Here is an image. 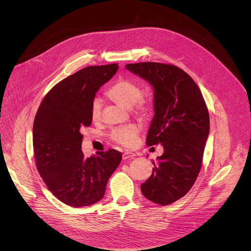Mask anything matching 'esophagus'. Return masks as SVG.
I'll use <instances>...</instances> for the list:
<instances>
[{
    "label": "esophagus",
    "mask_w": 251,
    "mask_h": 251,
    "mask_svg": "<svg viewBox=\"0 0 251 251\" xmlns=\"http://www.w3.org/2000/svg\"><path fill=\"white\" fill-rule=\"evenodd\" d=\"M134 157H135V154L131 153V152H124L123 155H122V159L123 160H131Z\"/></svg>",
    "instance_id": "esophagus-1"
}]
</instances>
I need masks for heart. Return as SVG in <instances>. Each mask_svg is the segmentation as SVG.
<instances>
[{
  "label": "heart",
  "mask_w": 251,
  "mask_h": 251,
  "mask_svg": "<svg viewBox=\"0 0 251 251\" xmlns=\"http://www.w3.org/2000/svg\"><path fill=\"white\" fill-rule=\"evenodd\" d=\"M108 95L116 103L132 108L135 105V112L141 116H146L150 112V105L141 98V88L131 80L119 79L108 90ZM102 101L99 97H95L90 105V115L92 120L98 121L101 117ZM140 134V128L134 124L121 126L115 128L111 133V138L114 142L118 143L125 148H133L137 145Z\"/></svg>",
  "instance_id": "1"
}]
</instances>
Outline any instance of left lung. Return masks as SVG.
<instances>
[{
	"label": "left lung",
	"instance_id": "obj_1",
	"mask_svg": "<svg viewBox=\"0 0 251 251\" xmlns=\"http://www.w3.org/2000/svg\"><path fill=\"white\" fill-rule=\"evenodd\" d=\"M125 67L154 89L155 114L146 143H160L164 153L153 161V173L141 192L149 201L167 205L183 198L197 180L209 133L208 111L199 86L181 68L159 62Z\"/></svg>",
	"mask_w": 251,
	"mask_h": 251
}]
</instances>
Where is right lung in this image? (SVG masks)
<instances>
[{"label": "right lung", "instance_id": "right-lung-1", "mask_svg": "<svg viewBox=\"0 0 251 251\" xmlns=\"http://www.w3.org/2000/svg\"><path fill=\"white\" fill-rule=\"evenodd\" d=\"M118 70L116 63L88 66L54 85L42 101L32 127L38 171L63 203L87 206L99 201L122 155L116 150L85 158L80 129L89 127L90 105L99 88Z\"/></svg>", "mask_w": 251, "mask_h": 251}]
</instances>
